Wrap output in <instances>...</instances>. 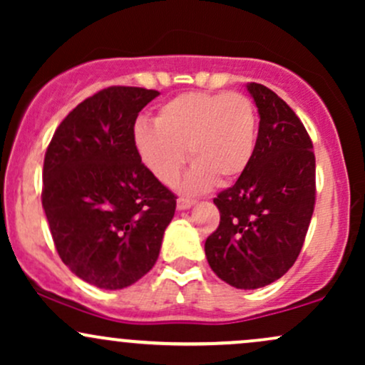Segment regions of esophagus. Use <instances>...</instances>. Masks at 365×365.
<instances>
[{
  "label": "esophagus",
  "mask_w": 365,
  "mask_h": 365,
  "mask_svg": "<svg viewBox=\"0 0 365 365\" xmlns=\"http://www.w3.org/2000/svg\"><path fill=\"white\" fill-rule=\"evenodd\" d=\"M197 202L195 199H188V197H180L177 200V207L178 211H185V209H190L194 204Z\"/></svg>",
  "instance_id": "34e87169"
}]
</instances>
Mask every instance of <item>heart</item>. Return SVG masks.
<instances>
[{"label":"heart","instance_id":"b5f03b06","mask_svg":"<svg viewBox=\"0 0 365 365\" xmlns=\"http://www.w3.org/2000/svg\"><path fill=\"white\" fill-rule=\"evenodd\" d=\"M257 113L238 92H185L159 108L156 125L137 123L133 145L159 182L173 185L188 149L192 188L233 182L255 153Z\"/></svg>","mask_w":365,"mask_h":365}]
</instances>
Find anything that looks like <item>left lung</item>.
Returning <instances> with one entry per match:
<instances>
[{
	"label": "left lung",
	"mask_w": 365,
	"mask_h": 365,
	"mask_svg": "<svg viewBox=\"0 0 365 365\" xmlns=\"http://www.w3.org/2000/svg\"><path fill=\"white\" fill-rule=\"evenodd\" d=\"M259 111L250 165L215 197L220 226L207 237L211 269L232 287L255 290L276 282L302 250L316 204V158L293 110L261 83H247Z\"/></svg>",
	"instance_id": "obj_1"
}]
</instances>
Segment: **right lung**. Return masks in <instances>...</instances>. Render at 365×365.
Instances as JSON below:
<instances>
[{"instance_id":"obj_1","label":"right lung","mask_w":365,"mask_h":365,"mask_svg":"<svg viewBox=\"0 0 365 365\" xmlns=\"http://www.w3.org/2000/svg\"><path fill=\"white\" fill-rule=\"evenodd\" d=\"M158 96L99 91L68 113L46 150L41 199L54 247L73 274L104 290L153 269L177 207L133 145L137 116Z\"/></svg>"}]
</instances>
